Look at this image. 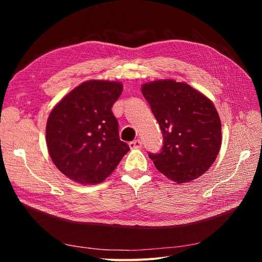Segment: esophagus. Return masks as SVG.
Here are the masks:
<instances>
[{
    "label": "esophagus",
    "instance_id": "obj_1",
    "mask_svg": "<svg viewBox=\"0 0 262 262\" xmlns=\"http://www.w3.org/2000/svg\"><path fill=\"white\" fill-rule=\"evenodd\" d=\"M129 146H130V148H140L142 146V142L140 140L131 141L129 143Z\"/></svg>",
    "mask_w": 262,
    "mask_h": 262
}]
</instances>
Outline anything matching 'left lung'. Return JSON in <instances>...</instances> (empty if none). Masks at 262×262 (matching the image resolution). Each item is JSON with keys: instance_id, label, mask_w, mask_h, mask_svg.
Wrapping results in <instances>:
<instances>
[{"instance_id": "obj_1", "label": "left lung", "mask_w": 262, "mask_h": 262, "mask_svg": "<svg viewBox=\"0 0 262 262\" xmlns=\"http://www.w3.org/2000/svg\"><path fill=\"white\" fill-rule=\"evenodd\" d=\"M163 134L158 153H149L157 170L178 182L191 181L215 161L222 143L221 120L212 101L186 83L155 81L142 86Z\"/></svg>"}]
</instances>
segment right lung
<instances>
[{
  "label": "right lung",
  "instance_id": "obj_1",
  "mask_svg": "<svg viewBox=\"0 0 262 262\" xmlns=\"http://www.w3.org/2000/svg\"><path fill=\"white\" fill-rule=\"evenodd\" d=\"M121 92V83L89 81L52 109L46 128L47 146L54 165L70 179L98 184L130 150L119 139L112 110Z\"/></svg>",
  "mask_w": 262,
  "mask_h": 262
}]
</instances>
